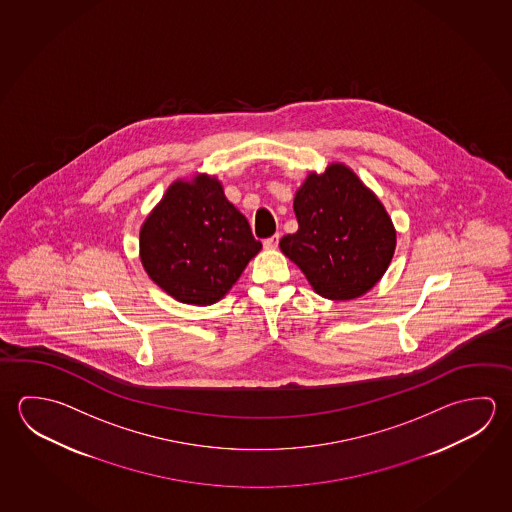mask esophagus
Masks as SVG:
<instances>
[{
    "label": "esophagus",
    "instance_id": "esophagus-1",
    "mask_svg": "<svg viewBox=\"0 0 512 512\" xmlns=\"http://www.w3.org/2000/svg\"><path fill=\"white\" fill-rule=\"evenodd\" d=\"M278 239H280L278 235H271L268 239H264V248L266 250H277Z\"/></svg>",
    "mask_w": 512,
    "mask_h": 512
}]
</instances>
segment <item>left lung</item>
<instances>
[{"label":"left lung","instance_id":"8db88e82","mask_svg":"<svg viewBox=\"0 0 512 512\" xmlns=\"http://www.w3.org/2000/svg\"><path fill=\"white\" fill-rule=\"evenodd\" d=\"M298 230L280 250L329 300H354L376 286L394 257V223L376 194L343 163L309 172L293 201Z\"/></svg>","mask_w":512,"mask_h":512}]
</instances>
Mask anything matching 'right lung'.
Instances as JSON below:
<instances>
[{
    "label": "right lung",
    "mask_w": 512,
    "mask_h": 512,
    "mask_svg": "<svg viewBox=\"0 0 512 512\" xmlns=\"http://www.w3.org/2000/svg\"><path fill=\"white\" fill-rule=\"evenodd\" d=\"M248 219L210 174L172 181L140 228V260L181 304L219 302L260 252Z\"/></svg>",
    "instance_id": "obj_1"
}]
</instances>
